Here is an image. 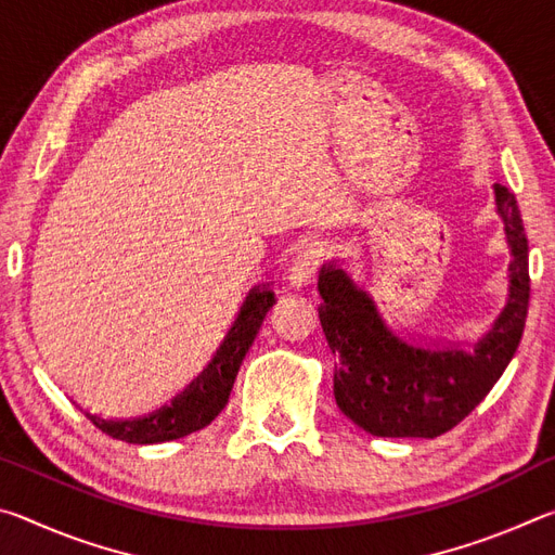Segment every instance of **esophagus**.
Wrapping results in <instances>:
<instances>
[{
    "mask_svg": "<svg viewBox=\"0 0 555 555\" xmlns=\"http://www.w3.org/2000/svg\"><path fill=\"white\" fill-rule=\"evenodd\" d=\"M323 259H325L323 247H318V244H308V247L296 257L294 267L288 269L291 284L294 286L311 284V279L318 274V269L323 267Z\"/></svg>",
    "mask_w": 555,
    "mask_h": 555,
    "instance_id": "obj_1",
    "label": "esophagus"
}]
</instances>
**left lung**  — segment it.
Returning <instances> with one entry per match:
<instances>
[{
	"mask_svg": "<svg viewBox=\"0 0 555 555\" xmlns=\"http://www.w3.org/2000/svg\"><path fill=\"white\" fill-rule=\"evenodd\" d=\"M506 240L512 247L509 304L475 352L421 350L391 335L364 291L343 269L318 279V308L325 340L335 354V401L347 418L382 438H436L473 413L502 377L519 347L529 311V244L519 205L496 183Z\"/></svg>",
	"mask_w": 555,
	"mask_h": 555,
	"instance_id": "8db88e82",
	"label": "left lung"
}]
</instances>
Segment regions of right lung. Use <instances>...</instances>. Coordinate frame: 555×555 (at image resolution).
I'll use <instances>...</instances> for the list:
<instances>
[{"label":"right lung","mask_w":555,"mask_h":555,"mask_svg":"<svg viewBox=\"0 0 555 555\" xmlns=\"http://www.w3.org/2000/svg\"><path fill=\"white\" fill-rule=\"evenodd\" d=\"M274 304V291H251L237 323H234L228 340L220 347L218 357H215L210 367L205 370L203 377L193 382L191 389L173 399L171 406H164L162 411L152 413V416L137 421H105L92 416V413H86V416L102 430V434L137 446L164 443V440L183 438L188 434H193V430L205 428L224 406H228L232 384L234 377H237L244 354L249 352L261 323H264V318Z\"/></svg>","instance_id":"obj_1"}]
</instances>
